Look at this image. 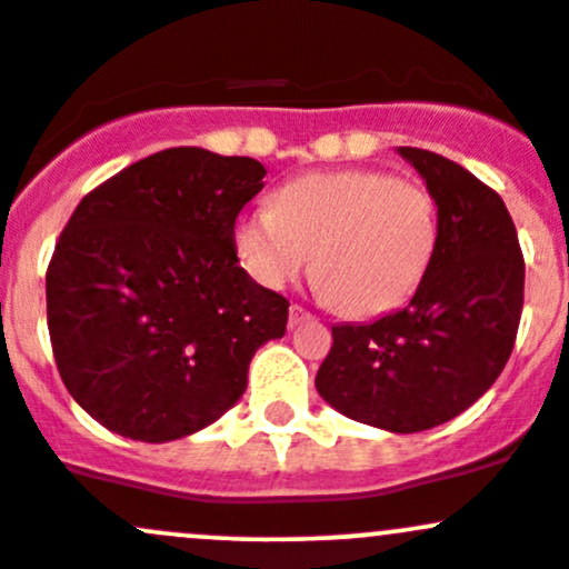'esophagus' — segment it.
<instances>
[{"mask_svg": "<svg viewBox=\"0 0 569 569\" xmlns=\"http://www.w3.org/2000/svg\"><path fill=\"white\" fill-rule=\"evenodd\" d=\"M308 319H313V313L306 311V308H302V306H291L289 308V327L302 325V321H308Z\"/></svg>", "mask_w": 569, "mask_h": 569, "instance_id": "1", "label": "esophagus"}]
</instances>
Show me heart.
Returning <instances> with one entry per match:
<instances>
[{
    "label": "heart",
    "instance_id": "b5f03b06",
    "mask_svg": "<svg viewBox=\"0 0 569 569\" xmlns=\"http://www.w3.org/2000/svg\"><path fill=\"white\" fill-rule=\"evenodd\" d=\"M438 200L427 187L382 170H330L283 183L272 211L237 222L244 269L267 289L306 272L343 317L369 319L405 306L438 250Z\"/></svg>",
    "mask_w": 569,
    "mask_h": 569
}]
</instances>
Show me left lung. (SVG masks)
Masks as SVG:
<instances>
[{"mask_svg": "<svg viewBox=\"0 0 569 569\" xmlns=\"http://www.w3.org/2000/svg\"><path fill=\"white\" fill-rule=\"evenodd\" d=\"M399 153L438 200L432 267L407 308L332 327L317 391L355 421L407 435L451 421L498 380L518 338L526 263L496 189L440 153Z\"/></svg>", "mask_w": 569, "mask_h": 569, "instance_id": "1", "label": "left lung"}]
</instances>
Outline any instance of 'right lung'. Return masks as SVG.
Instances as JSON below:
<instances>
[{"label": "right lung", "instance_id": "obj_1", "mask_svg": "<svg viewBox=\"0 0 569 569\" xmlns=\"http://www.w3.org/2000/svg\"><path fill=\"white\" fill-rule=\"evenodd\" d=\"M267 176L250 157L164 148L90 189L46 269V319L68 393L146 443L209 427L248 388L289 300L239 267V211Z\"/></svg>", "mask_w": 569, "mask_h": 569}]
</instances>
